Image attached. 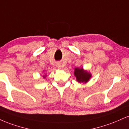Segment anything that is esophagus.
Returning <instances> with one entry per match:
<instances>
[{"mask_svg": "<svg viewBox=\"0 0 129 129\" xmlns=\"http://www.w3.org/2000/svg\"><path fill=\"white\" fill-rule=\"evenodd\" d=\"M56 67H57V68H58L59 69H60L62 67V66H61V63H56Z\"/></svg>", "mask_w": 129, "mask_h": 129, "instance_id": "esophagus-1", "label": "esophagus"}]
</instances>
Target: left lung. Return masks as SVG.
<instances>
[{
	"instance_id": "left-lung-1",
	"label": "left lung",
	"mask_w": 129,
	"mask_h": 129,
	"mask_svg": "<svg viewBox=\"0 0 129 129\" xmlns=\"http://www.w3.org/2000/svg\"><path fill=\"white\" fill-rule=\"evenodd\" d=\"M74 75L76 77V81L79 83H87L89 81L91 77V74L83 67L75 68L74 70Z\"/></svg>"
}]
</instances>
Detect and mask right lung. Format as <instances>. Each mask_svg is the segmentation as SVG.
<instances>
[{"label": "right lung", "instance_id": "right-lung-1", "mask_svg": "<svg viewBox=\"0 0 129 129\" xmlns=\"http://www.w3.org/2000/svg\"><path fill=\"white\" fill-rule=\"evenodd\" d=\"M46 76H47V75H46V74L45 75H43V78H45Z\"/></svg>", "mask_w": 129, "mask_h": 129}]
</instances>
